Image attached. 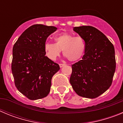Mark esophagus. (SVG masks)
<instances>
[{
	"mask_svg": "<svg viewBox=\"0 0 123 123\" xmlns=\"http://www.w3.org/2000/svg\"><path fill=\"white\" fill-rule=\"evenodd\" d=\"M59 65H60V68H62L63 67H64V66H65V64H64V63H60V64H59Z\"/></svg>",
	"mask_w": 123,
	"mask_h": 123,
	"instance_id": "34e87169",
	"label": "esophagus"
}]
</instances>
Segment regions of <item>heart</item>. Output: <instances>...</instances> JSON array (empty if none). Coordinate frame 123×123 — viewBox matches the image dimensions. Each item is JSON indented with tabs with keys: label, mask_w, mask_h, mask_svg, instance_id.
<instances>
[{
	"label": "heart",
	"mask_w": 123,
	"mask_h": 123,
	"mask_svg": "<svg viewBox=\"0 0 123 123\" xmlns=\"http://www.w3.org/2000/svg\"><path fill=\"white\" fill-rule=\"evenodd\" d=\"M55 43L47 42L44 50L47 56L52 60H55L63 54L71 62H76L82 58L85 54L86 44L81 36H75L70 33H62L55 37Z\"/></svg>",
	"instance_id": "heart-1"
}]
</instances>
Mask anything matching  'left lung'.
<instances>
[{
  "mask_svg": "<svg viewBox=\"0 0 123 123\" xmlns=\"http://www.w3.org/2000/svg\"><path fill=\"white\" fill-rule=\"evenodd\" d=\"M73 30L85 40L82 59L72 65L69 82L78 95L96 98L111 86L116 69L115 48L105 34L94 27L82 26Z\"/></svg>",
  "mask_w": 123,
  "mask_h": 123,
  "instance_id": "left-lung-1",
  "label": "left lung"
}]
</instances>
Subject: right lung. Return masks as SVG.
Masks as SVG:
<instances>
[{"label":"right lung","mask_w":123,"mask_h":123,"mask_svg":"<svg viewBox=\"0 0 123 123\" xmlns=\"http://www.w3.org/2000/svg\"><path fill=\"white\" fill-rule=\"evenodd\" d=\"M56 29L54 26L32 25L13 45L12 71L15 86L30 100L47 96L52 77L60 69L58 64L45 56L44 50L47 38Z\"/></svg>","instance_id":"add662e5"}]
</instances>
